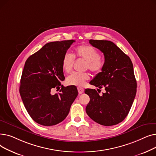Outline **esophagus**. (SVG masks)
<instances>
[{"instance_id": "esophagus-1", "label": "esophagus", "mask_w": 156, "mask_h": 156, "mask_svg": "<svg viewBox=\"0 0 156 156\" xmlns=\"http://www.w3.org/2000/svg\"><path fill=\"white\" fill-rule=\"evenodd\" d=\"M78 93H79L80 94H81L82 93H83V92H84V90H83V88H81V87H78Z\"/></svg>"}]
</instances>
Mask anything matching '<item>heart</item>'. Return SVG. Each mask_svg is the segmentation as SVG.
<instances>
[{"label": "heart", "mask_w": 156, "mask_h": 156, "mask_svg": "<svg viewBox=\"0 0 156 156\" xmlns=\"http://www.w3.org/2000/svg\"><path fill=\"white\" fill-rule=\"evenodd\" d=\"M75 57L85 61V69H89L94 74L101 73L104 68L105 62L100 57V53L96 48L90 45H82L77 47L75 50ZM75 61L74 56L67 52L62 59V68L66 73H69L73 68ZM90 79L88 73H73L66 78V83L69 85L84 86Z\"/></svg>", "instance_id": "obj_1"}]
</instances>
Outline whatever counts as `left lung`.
Wrapping results in <instances>:
<instances>
[{"label": "left lung", "mask_w": 156, "mask_h": 156, "mask_svg": "<svg viewBox=\"0 0 156 156\" xmlns=\"http://www.w3.org/2000/svg\"><path fill=\"white\" fill-rule=\"evenodd\" d=\"M89 43L104 54L103 71L95 76L90 84L105 88L100 96L95 89H85L90 102L86 107L88 116L101 125H117L127 116L136 92V81L129 57L113 42L90 40Z\"/></svg>", "instance_id": "8db88e82"}]
</instances>
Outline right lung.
Returning <instances> with one entry per match:
<instances>
[{
	"label": "right lung",
	"instance_id": "add662e5",
	"mask_svg": "<svg viewBox=\"0 0 156 156\" xmlns=\"http://www.w3.org/2000/svg\"><path fill=\"white\" fill-rule=\"evenodd\" d=\"M75 40H62L46 44L30 55L24 64L20 93L29 115L37 123L53 126L62 121L78 95L75 87H64L62 68L63 55ZM62 86L54 95L53 88Z\"/></svg>",
	"mask_w": 156,
	"mask_h": 156
}]
</instances>
